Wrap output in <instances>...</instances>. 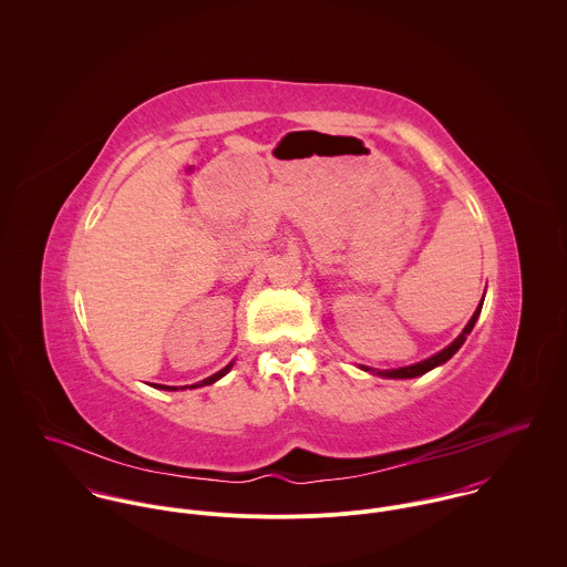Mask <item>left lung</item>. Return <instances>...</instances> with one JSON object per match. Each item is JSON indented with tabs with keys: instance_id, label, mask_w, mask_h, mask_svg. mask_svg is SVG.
Masks as SVG:
<instances>
[{
	"instance_id": "8db88e82",
	"label": "left lung",
	"mask_w": 567,
	"mask_h": 567,
	"mask_svg": "<svg viewBox=\"0 0 567 567\" xmlns=\"http://www.w3.org/2000/svg\"><path fill=\"white\" fill-rule=\"evenodd\" d=\"M483 301H485V297H483ZM483 301H481V306L476 308V312H474V317L470 319V323L465 324V329L461 331V336L452 342V344H447L445 349H441L439 353H434L432 358H427V360H421V362H416V364H410V367H402V369H389V371H378V369H369V367H360L362 371H371V373H375V375H380V378H393V380H405V378H419V375H423V373H427V371H432L434 367H439V364H443V362H447L461 347H463V342L467 340V336L472 333V329H474V324L478 321V317H481V310H483Z\"/></svg>"
}]
</instances>
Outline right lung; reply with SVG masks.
Instances as JSON below:
<instances>
[{"label": "right lung", "mask_w": 567, "mask_h": 567, "mask_svg": "<svg viewBox=\"0 0 567 567\" xmlns=\"http://www.w3.org/2000/svg\"><path fill=\"white\" fill-rule=\"evenodd\" d=\"M231 367H234V362H229L225 369H220L218 373H214V375H209L207 380H203V382H198V384H192L189 389H198V386H209V384H214V382H218L220 378H225L229 371H231ZM155 389H162V391H178L176 386H163V384H155ZM181 389H187V386H181Z\"/></svg>", "instance_id": "add662e5"}]
</instances>
